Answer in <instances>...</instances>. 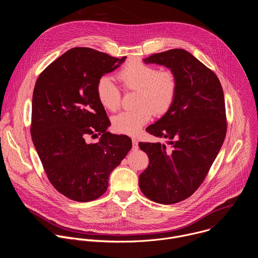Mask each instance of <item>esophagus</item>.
<instances>
[{"mask_svg":"<svg viewBox=\"0 0 258 258\" xmlns=\"http://www.w3.org/2000/svg\"><path fill=\"white\" fill-rule=\"evenodd\" d=\"M132 143H133V149L137 150L138 149V141L136 139H133Z\"/></svg>","mask_w":258,"mask_h":258,"instance_id":"1","label":"esophagus"}]
</instances>
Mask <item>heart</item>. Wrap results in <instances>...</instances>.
Returning <instances> with one entry per match:
<instances>
[{
	"mask_svg": "<svg viewBox=\"0 0 258 258\" xmlns=\"http://www.w3.org/2000/svg\"><path fill=\"white\" fill-rule=\"evenodd\" d=\"M117 79L125 91H136V109L122 111L112 118L116 133L137 136L153 113L161 116L172 107L178 88V80L171 69L157 67L139 59L128 60L118 71ZM98 100L110 111L121 104V92L109 77H102L96 85Z\"/></svg>",
	"mask_w": 258,
	"mask_h": 258,
	"instance_id": "heart-1",
	"label": "heart"
}]
</instances>
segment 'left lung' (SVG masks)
Listing matches in <instances>:
<instances>
[{
  "mask_svg": "<svg viewBox=\"0 0 258 258\" xmlns=\"http://www.w3.org/2000/svg\"><path fill=\"white\" fill-rule=\"evenodd\" d=\"M145 63L164 65L178 80L169 111L146 128L168 145L139 143L149 165L139 176L143 194L160 204L189 198L203 182L227 134L226 105L215 73L182 49L153 54Z\"/></svg>",
  "mask_w": 258,
  "mask_h": 258,
  "instance_id": "8db88e82",
  "label": "left lung"
}]
</instances>
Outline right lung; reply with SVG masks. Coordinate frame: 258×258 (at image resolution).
Segmentation results:
<instances>
[{"instance_id":"right-lung-1","label":"right lung","mask_w":258,"mask_h":258,"mask_svg":"<svg viewBox=\"0 0 258 258\" xmlns=\"http://www.w3.org/2000/svg\"><path fill=\"white\" fill-rule=\"evenodd\" d=\"M91 48H73L36 80L30 134L45 172L65 197L88 202L108 188L109 174L132 149V140L107 131L110 120L96 93L105 73L125 60ZM101 136L98 143L86 139Z\"/></svg>"}]
</instances>
